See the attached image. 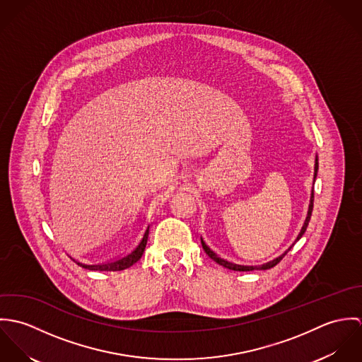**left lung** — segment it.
<instances>
[{
	"label": "left lung",
	"instance_id": "8db88e82",
	"mask_svg": "<svg viewBox=\"0 0 362 362\" xmlns=\"http://www.w3.org/2000/svg\"><path fill=\"white\" fill-rule=\"evenodd\" d=\"M316 171H317V157L315 158V174H313V181H315V178H316ZM312 209H313V189H312V194H310V209H308V216H307V218H305V223H304V226H303V228H301V233L298 234V237H297V241L304 235V233H305V230H307V227H308V224H310V214H312ZM201 243H202V247H204V250H205V252L207 254V257L209 258L213 259L214 262H217L218 264H221V266H224L226 269H230V270H237V272H250V270H266V269H270V267H273V266H276L281 259L286 257V254L293 248V245L283 254V255H280V257H277L276 259H273V260H270V262H267V263H263V264H259V266H241V264H235V263H231V262H227V260H224V259L218 258L209 247L206 245V243L201 238Z\"/></svg>",
	"mask_w": 362,
	"mask_h": 362
}]
</instances>
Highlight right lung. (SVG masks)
Segmentation results:
<instances>
[{
	"label": "right lung",
	"instance_id": "right-lung-1",
	"mask_svg": "<svg viewBox=\"0 0 362 362\" xmlns=\"http://www.w3.org/2000/svg\"><path fill=\"white\" fill-rule=\"evenodd\" d=\"M149 228H151V224L146 223L141 237L135 241V244L131 247V250L127 254H124L122 257H118V258L108 260V262L100 263V264H83V263H79V262H75V263H78L79 266H82L85 269H89V270H102V272H117V270L128 269L129 266L136 263L144 255V251H145L146 244H148Z\"/></svg>",
	"mask_w": 362,
	"mask_h": 362
}]
</instances>
